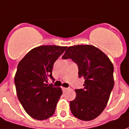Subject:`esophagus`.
I'll use <instances>...</instances> for the list:
<instances>
[{"label": "esophagus", "mask_w": 129, "mask_h": 129, "mask_svg": "<svg viewBox=\"0 0 129 129\" xmlns=\"http://www.w3.org/2000/svg\"><path fill=\"white\" fill-rule=\"evenodd\" d=\"M67 89H68L67 88H63V87L62 88V90H63V91H66Z\"/></svg>", "instance_id": "1"}]
</instances>
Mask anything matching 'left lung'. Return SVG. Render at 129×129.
<instances>
[{
	"label": "left lung",
	"instance_id": "obj_1",
	"mask_svg": "<svg viewBox=\"0 0 129 129\" xmlns=\"http://www.w3.org/2000/svg\"><path fill=\"white\" fill-rule=\"evenodd\" d=\"M63 59H70L78 66L79 78L85 79L84 88L76 89L75 99L70 102V111L77 118L90 121L104 110L113 88V66L108 57L95 46L68 47Z\"/></svg>",
	"mask_w": 129,
	"mask_h": 129
}]
</instances>
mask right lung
<instances>
[{"instance_id":"add662e5","label":"right lung","mask_w":129,"mask_h":129,"mask_svg":"<svg viewBox=\"0 0 129 129\" xmlns=\"http://www.w3.org/2000/svg\"><path fill=\"white\" fill-rule=\"evenodd\" d=\"M67 47L41 45L30 50L19 62L14 77L18 100L27 113L34 119L44 120L52 116L62 95V90L46 84L54 81V63Z\"/></svg>"}]
</instances>
